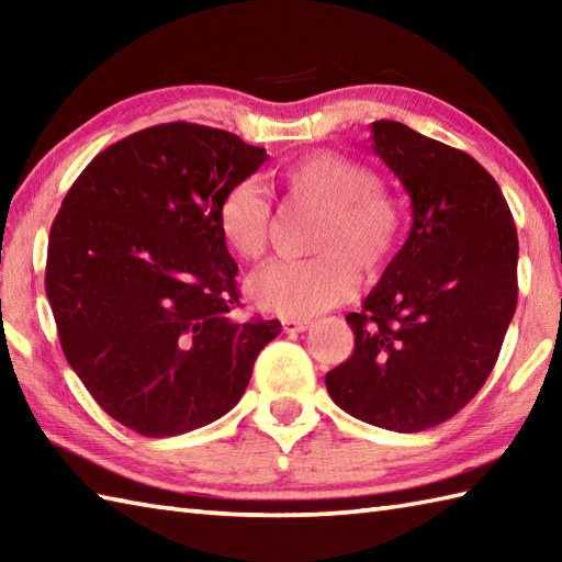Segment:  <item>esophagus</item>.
Here are the masks:
<instances>
[{
	"instance_id": "34e87169",
	"label": "esophagus",
	"mask_w": 562,
	"mask_h": 562,
	"mask_svg": "<svg viewBox=\"0 0 562 562\" xmlns=\"http://www.w3.org/2000/svg\"><path fill=\"white\" fill-rule=\"evenodd\" d=\"M308 326H312V321H308V318H284L282 321L284 333H302Z\"/></svg>"
}]
</instances>
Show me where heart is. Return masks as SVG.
Here are the masks:
<instances>
[{
  "mask_svg": "<svg viewBox=\"0 0 562 562\" xmlns=\"http://www.w3.org/2000/svg\"><path fill=\"white\" fill-rule=\"evenodd\" d=\"M282 186L294 202L324 210L308 260H278L258 270L248 294L268 314L306 318L348 300L360 270L379 274L396 254L405 214L398 198L364 164L314 151L290 164ZM220 232L236 256L260 260L270 238V202L256 181L234 186L220 205Z\"/></svg>",
  "mask_w": 562,
  "mask_h": 562,
  "instance_id": "heart-1",
  "label": "heart"
}]
</instances>
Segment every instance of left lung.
<instances>
[{"instance_id":"8db88e82","label":"left lung","mask_w":562,"mask_h":562,"mask_svg":"<svg viewBox=\"0 0 562 562\" xmlns=\"http://www.w3.org/2000/svg\"><path fill=\"white\" fill-rule=\"evenodd\" d=\"M372 151L411 198L403 248L348 314L352 355L326 374L345 413L393 432L457 415L491 376L517 308V226L495 178L465 151L396 121Z\"/></svg>"}]
</instances>
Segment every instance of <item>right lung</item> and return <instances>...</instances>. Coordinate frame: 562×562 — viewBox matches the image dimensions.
Segmentation results:
<instances>
[{"label": "right lung", "mask_w": 562, "mask_h": 562, "mask_svg": "<svg viewBox=\"0 0 562 562\" xmlns=\"http://www.w3.org/2000/svg\"><path fill=\"white\" fill-rule=\"evenodd\" d=\"M268 159L226 130L166 123L91 159L47 238L45 292L69 367L145 437L205 427L241 401L280 321L234 318L224 195Z\"/></svg>", "instance_id": "add662e5"}]
</instances>
